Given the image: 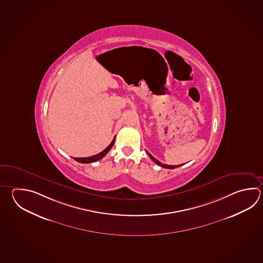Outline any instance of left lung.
<instances>
[{
    "mask_svg": "<svg viewBox=\"0 0 263 263\" xmlns=\"http://www.w3.org/2000/svg\"><path fill=\"white\" fill-rule=\"evenodd\" d=\"M147 154H148V156H150L151 159L154 161L156 164H157L158 166H162V167H165V168H170V170H172V168H175V167H178V166H181L182 165H178V166H172V165H166V164H163V163H161L160 161L157 160L156 159L154 156H152L151 154H149L148 152H147Z\"/></svg>",
    "mask_w": 263,
    "mask_h": 263,
    "instance_id": "obj_1",
    "label": "left lung"
}]
</instances>
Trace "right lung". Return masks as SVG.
<instances>
[{"label": "right lung", "instance_id": "1", "mask_svg": "<svg viewBox=\"0 0 263 263\" xmlns=\"http://www.w3.org/2000/svg\"><path fill=\"white\" fill-rule=\"evenodd\" d=\"M114 140H115V138L113 139L111 143L108 145L105 150L102 151V152L99 153V154H97L96 156H90V157H74V159H75L76 161H78V162H80V163H83V164H88V163H92V162L100 160V159L106 156L107 153L109 152V150L112 148L114 141H115Z\"/></svg>", "mask_w": 263, "mask_h": 263}]
</instances>
